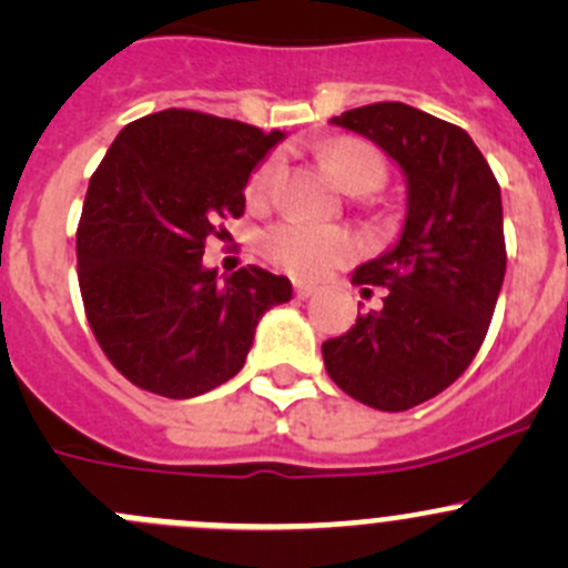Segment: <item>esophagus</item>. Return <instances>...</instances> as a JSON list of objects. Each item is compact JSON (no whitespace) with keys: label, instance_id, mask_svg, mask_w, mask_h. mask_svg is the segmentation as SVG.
<instances>
[{"label":"esophagus","instance_id":"34e87169","mask_svg":"<svg viewBox=\"0 0 568 568\" xmlns=\"http://www.w3.org/2000/svg\"><path fill=\"white\" fill-rule=\"evenodd\" d=\"M316 285H311V283H296L294 285V294H296V300H311L313 294H316Z\"/></svg>","mask_w":568,"mask_h":568}]
</instances>
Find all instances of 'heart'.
<instances>
[{
    "instance_id": "b5f03b06",
    "label": "heart",
    "mask_w": 568,
    "mask_h": 568,
    "mask_svg": "<svg viewBox=\"0 0 568 568\" xmlns=\"http://www.w3.org/2000/svg\"><path fill=\"white\" fill-rule=\"evenodd\" d=\"M324 162L332 178L352 194H371L385 186L387 162L371 142L337 140L324 151ZM283 170V159L268 156L255 170L247 183V200L261 205L272 192L274 181ZM261 250L268 261L283 272L302 280L324 277L326 272L357 255V242L352 233L332 225H313V222L285 220L268 227L261 236Z\"/></svg>"
}]
</instances>
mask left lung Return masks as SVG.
Listing matches in <instances>:
<instances>
[{"mask_svg":"<svg viewBox=\"0 0 568 568\" xmlns=\"http://www.w3.org/2000/svg\"><path fill=\"white\" fill-rule=\"evenodd\" d=\"M332 123L368 136L406 175L398 244L363 263L354 285L387 288L385 307L321 346L329 379L382 412L434 398L484 343L506 277L500 183L459 125L398 101Z\"/></svg>","mask_w":568,"mask_h":568,"instance_id":"1","label":"left lung"}]
</instances>
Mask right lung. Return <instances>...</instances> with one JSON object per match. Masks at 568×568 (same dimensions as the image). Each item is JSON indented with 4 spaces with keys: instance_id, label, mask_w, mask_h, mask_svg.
<instances>
[{
    "instance_id": "right-lung-1",
    "label": "right lung",
    "mask_w": 568,
    "mask_h": 568,
    "mask_svg": "<svg viewBox=\"0 0 568 568\" xmlns=\"http://www.w3.org/2000/svg\"><path fill=\"white\" fill-rule=\"evenodd\" d=\"M239 120L164 109L109 145L77 227L79 291L109 363L148 393L194 398L244 368L288 277L203 266L205 239L244 214L252 168L283 140ZM225 233V231H222Z\"/></svg>"
}]
</instances>
